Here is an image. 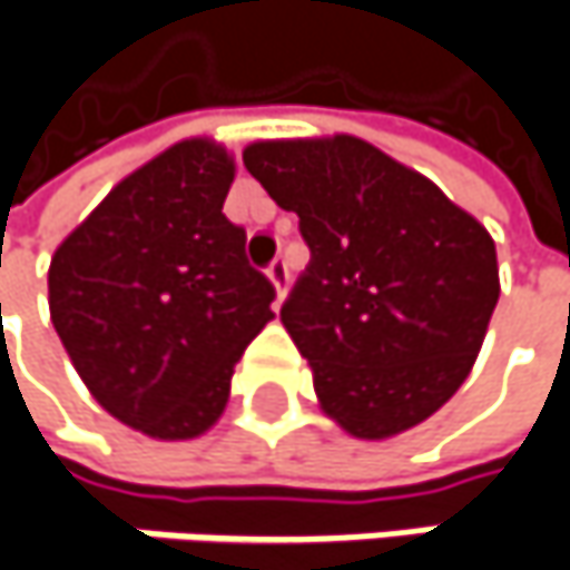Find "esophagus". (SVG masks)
<instances>
[{"label": "esophagus", "mask_w": 570, "mask_h": 570, "mask_svg": "<svg viewBox=\"0 0 570 570\" xmlns=\"http://www.w3.org/2000/svg\"><path fill=\"white\" fill-rule=\"evenodd\" d=\"M265 275H268V282H272V288H275V295H278V298H285V288H288V265H285V259H275V263L265 268Z\"/></svg>", "instance_id": "esophagus-1"}]
</instances>
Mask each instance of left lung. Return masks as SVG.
<instances>
[{
  "instance_id": "1",
  "label": "left lung",
  "mask_w": 570,
  "mask_h": 570,
  "mask_svg": "<svg viewBox=\"0 0 570 570\" xmlns=\"http://www.w3.org/2000/svg\"><path fill=\"white\" fill-rule=\"evenodd\" d=\"M243 161L311 249L282 324L324 415L363 441L422 425L468 380L500 298L487 226L356 136L253 142Z\"/></svg>"
}]
</instances>
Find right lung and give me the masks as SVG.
<instances>
[{"mask_svg": "<svg viewBox=\"0 0 570 570\" xmlns=\"http://www.w3.org/2000/svg\"><path fill=\"white\" fill-rule=\"evenodd\" d=\"M236 161L184 139L116 184L48 268L51 324L83 386L122 425L187 441L217 425L233 366L275 288L226 220Z\"/></svg>", "mask_w": 570, "mask_h": 570, "instance_id": "obj_1", "label": "right lung"}]
</instances>
